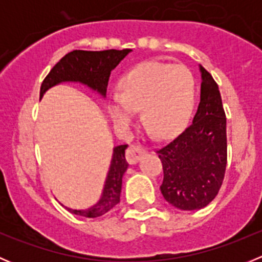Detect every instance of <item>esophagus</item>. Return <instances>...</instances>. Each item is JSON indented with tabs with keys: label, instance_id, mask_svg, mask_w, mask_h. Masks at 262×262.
<instances>
[{
	"label": "esophagus",
	"instance_id": "34e87169",
	"mask_svg": "<svg viewBox=\"0 0 262 262\" xmlns=\"http://www.w3.org/2000/svg\"><path fill=\"white\" fill-rule=\"evenodd\" d=\"M144 153H146V150H144L141 146H134V144H132V146H129L128 149H126V161H128V163H130V165H134V163H137L141 160L142 156H143Z\"/></svg>",
	"mask_w": 262,
	"mask_h": 262
}]
</instances>
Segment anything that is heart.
Returning a JSON list of instances; mask_svg holds the SVG:
<instances>
[{"label": "heart", "instance_id": "obj_1", "mask_svg": "<svg viewBox=\"0 0 262 262\" xmlns=\"http://www.w3.org/2000/svg\"><path fill=\"white\" fill-rule=\"evenodd\" d=\"M119 95L107 113L118 130L128 132L142 109L144 125L160 138L175 136L186 125L195 104V78L182 64L148 62L123 76Z\"/></svg>", "mask_w": 262, "mask_h": 262}]
</instances>
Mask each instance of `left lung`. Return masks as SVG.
<instances>
[{"label":"left lung","instance_id":"8db88e82","mask_svg":"<svg viewBox=\"0 0 262 262\" xmlns=\"http://www.w3.org/2000/svg\"><path fill=\"white\" fill-rule=\"evenodd\" d=\"M200 102L191 125L157 150L162 161L161 192L180 210H198L216 196L227 166L226 114L212 75L199 64Z\"/></svg>","mask_w":262,"mask_h":262}]
</instances>
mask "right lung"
I'll list each match as a JSON object with an SVG mask.
<instances>
[{
  "instance_id": "right-lung-1",
  "label": "right lung",
  "mask_w": 262,
  "mask_h": 262,
  "mask_svg": "<svg viewBox=\"0 0 262 262\" xmlns=\"http://www.w3.org/2000/svg\"><path fill=\"white\" fill-rule=\"evenodd\" d=\"M130 52L132 49H110L101 52L73 50L68 53L44 78L40 87V99L49 89L67 82L84 84L101 97H105L110 73ZM126 147V144H121L113 148L112 162L105 179L101 196L97 203L86 209H72L62 204L68 212L84 218H97L112 210L120 202L121 182L128 168V162L125 160Z\"/></svg>"
}]
</instances>
